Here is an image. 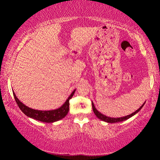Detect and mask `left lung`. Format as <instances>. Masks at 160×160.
I'll use <instances>...</instances> for the list:
<instances>
[{"mask_svg":"<svg viewBox=\"0 0 160 160\" xmlns=\"http://www.w3.org/2000/svg\"><path fill=\"white\" fill-rule=\"evenodd\" d=\"M145 103V102H144ZM144 103L142 105V106L140 107V108L138 109V110H136L135 111V112H133L132 113H131V114L130 115H128L126 116V117H119V118H111V117H106V116H105L102 114V113H100L99 111H98L97 109L95 108V106H94V103L92 102V110L94 111V113H95V114L96 115V117H97L98 119H101L102 121H104L106 122H108V123H116V122H123L124 121V120H127L128 119H129V118L132 117V116H134L135 113H137L138 111L141 110V109L142 108V107L143 106Z\"/></svg>","mask_w":160,"mask_h":160,"instance_id":"8db88e82","label":"left lung"}]
</instances>
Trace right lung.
<instances>
[{"instance_id": "right-lung-1", "label": "right lung", "mask_w": 160, "mask_h": 160, "mask_svg": "<svg viewBox=\"0 0 160 160\" xmlns=\"http://www.w3.org/2000/svg\"><path fill=\"white\" fill-rule=\"evenodd\" d=\"M75 91L76 89L73 91V92L71 94V95L69 96L62 106L58 109H55V110L51 111H39L30 108L29 107L26 106L25 105H24L21 101H19V100L17 98L14 92H13V95H14V99L16 100L19 108L26 116L40 122L52 123V122L59 121V120L63 119L68 114L69 111V100L73 97Z\"/></svg>"}]
</instances>
